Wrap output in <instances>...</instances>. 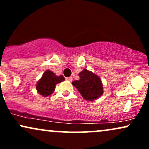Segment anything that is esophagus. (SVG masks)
Here are the masks:
<instances>
[{"label": "esophagus", "instance_id": "1", "mask_svg": "<svg viewBox=\"0 0 149 149\" xmlns=\"http://www.w3.org/2000/svg\"><path fill=\"white\" fill-rule=\"evenodd\" d=\"M66 79L68 81H69V82H72L73 81V78L71 76V77H69V78H66Z\"/></svg>", "mask_w": 149, "mask_h": 149}]
</instances>
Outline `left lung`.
<instances>
[{
  "instance_id": "left-lung-1",
  "label": "left lung",
  "mask_w": 149,
  "mask_h": 149,
  "mask_svg": "<svg viewBox=\"0 0 149 149\" xmlns=\"http://www.w3.org/2000/svg\"><path fill=\"white\" fill-rule=\"evenodd\" d=\"M80 79L72 82L73 86L78 89L85 100L93 101L103 94V85L98 76L87 69L79 73Z\"/></svg>"
}]
</instances>
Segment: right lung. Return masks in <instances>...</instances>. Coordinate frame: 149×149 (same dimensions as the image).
Returning a JSON list of instances; mask_svg holds the SVG:
<instances>
[{"label":"right lung","mask_w":149,"mask_h":149,"mask_svg":"<svg viewBox=\"0 0 149 149\" xmlns=\"http://www.w3.org/2000/svg\"><path fill=\"white\" fill-rule=\"evenodd\" d=\"M65 80L63 76H57L52 71L47 70L43 73L42 78L38 81L36 90L43 97L49 96L54 92L56 85Z\"/></svg>","instance_id":"1"}]
</instances>
